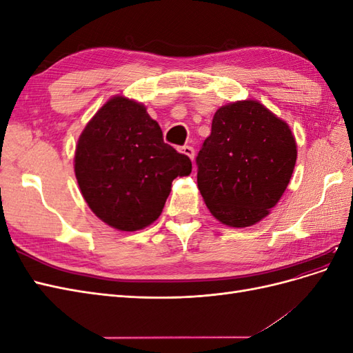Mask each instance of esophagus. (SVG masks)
Listing matches in <instances>:
<instances>
[{"label": "esophagus", "instance_id": "esophagus-1", "mask_svg": "<svg viewBox=\"0 0 353 353\" xmlns=\"http://www.w3.org/2000/svg\"><path fill=\"white\" fill-rule=\"evenodd\" d=\"M179 152L183 153V154H185V156H188L191 160L194 159V148L191 147V145H183V147H179Z\"/></svg>", "mask_w": 353, "mask_h": 353}]
</instances>
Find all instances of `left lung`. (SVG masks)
I'll use <instances>...</instances> for the list:
<instances>
[{
    "label": "left lung",
    "instance_id": "obj_1",
    "mask_svg": "<svg viewBox=\"0 0 353 353\" xmlns=\"http://www.w3.org/2000/svg\"><path fill=\"white\" fill-rule=\"evenodd\" d=\"M296 157L290 126L263 104L244 100L222 105L196 157L200 194L219 222L250 227L281 199Z\"/></svg>",
    "mask_w": 353,
    "mask_h": 353
}]
</instances>
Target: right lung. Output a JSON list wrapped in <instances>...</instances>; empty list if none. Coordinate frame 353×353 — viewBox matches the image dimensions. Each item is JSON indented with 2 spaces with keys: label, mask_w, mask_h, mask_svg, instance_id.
Listing matches in <instances>:
<instances>
[{
  "label": "right lung",
  "mask_w": 353,
  "mask_h": 353,
  "mask_svg": "<svg viewBox=\"0 0 353 353\" xmlns=\"http://www.w3.org/2000/svg\"><path fill=\"white\" fill-rule=\"evenodd\" d=\"M191 160L163 141L145 105L116 95L92 116L74 152V175L90 209L119 231L143 230L163 210Z\"/></svg>",
  "instance_id": "1"
}]
</instances>
